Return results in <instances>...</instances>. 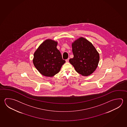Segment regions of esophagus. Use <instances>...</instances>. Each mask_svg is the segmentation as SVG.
Masks as SVG:
<instances>
[{"instance_id":"34e87169","label":"esophagus","mask_w":127,"mask_h":127,"mask_svg":"<svg viewBox=\"0 0 127 127\" xmlns=\"http://www.w3.org/2000/svg\"><path fill=\"white\" fill-rule=\"evenodd\" d=\"M69 61V58H68V59H67L65 60V62H66V63H68Z\"/></svg>"}]
</instances>
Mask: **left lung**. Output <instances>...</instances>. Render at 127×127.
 <instances>
[{"label": "left lung", "mask_w": 127, "mask_h": 127, "mask_svg": "<svg viewBox=\"0 0 127 127\" xmlns=\"http://www.w3.org/2000/svg\"><path fill=\"white\" fill-rule=\"evenodd\" d=\"M73 58L69 62L76 72L87 76L95 71L98 66L99 55L97 50L88 40L80 37L72 44Z\"/></svg>", "instance_id": "left-lung-1"}]
</instances>
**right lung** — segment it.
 I'll return each instance as SVG.
<instances>
[{"label":"right lung","mask_w":127,"mask_h":127,"mask_svg":"<svg viewBox=\"0 0 127 127\" xmlns=\"http://www.w3.org/2000/svg\"><path fill=\"white\" fill-rule=\"evenodd\" d=\"M58 42L51 39L44 41L34 54L33 63L43 75L53 77L58 73L63 64L60 52L57 48Z\"/></svg>","instance_id":"1"}]
</instances>
